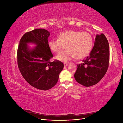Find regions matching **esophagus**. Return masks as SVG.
<instances>
[{
    "label": "esophagus",
    "mask_w": 123,
    "mask_h": 123,
    "mask_svg": "<svg viewBox=\"0 0 123 123\" xmlns=\"http://www.w3.org/2000/svg\"><path fill=\"white\" fill-rule=\"evenodd\" d=\"M64 66H65V67H67V66H68V63H64Z\"/></svg>",
    "instance_id": "esophagus-1"
}]
</instances>
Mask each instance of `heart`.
<instances>
[{"label":"heart","mask_w":123,"mask_h":123,"mask_svg":"<svg viewBox=\"0 0 123 123\" xmlns=\"http://www.w3.org/2000/svg\"><path fill=\"white\" fill-rule=\"evenodd\" d=\"M93 40L90 33L83 31L69 30L62 32L57 39H51L48 42L50 49L55 53H59L64 49L67 50L56 55L58 60L67 62L75 58L77 59L86 57L91 52Z\"/></svg>","instance_id":"obj_1"}]
</instances>
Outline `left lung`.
<instances>
[{
	"label": "left lung",
	"mask_w": 123,
	"mask_h": 123,
	"mask_svg": "<svg viewBox=\"0 0 123 123\" xmlns=\"http://www.w3.org/2000/svg\"><path fill=\"white\" fill-rule=\"evenodd\" d=\"M109 46L106 36H96L90 55L78 64L74 78L78 83L90 87L98 83L105 75L109 64Z\"/></svg>",
	"instance_id": "obj_1"
}]
</instances>
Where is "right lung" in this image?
I'll list each match as a JSON object with an SVG mask.
<instances>
[{
  "label": "right lung",
  "mask_w": 123,
  "mask_h": 123,
  "mask_svg": "<svg viewBox=\"0 0 123 123\" xmlns=\"http://www.w3.org/2000/svg\"><path fill=\"white\" fill-rule=\"evenodd\" d=\"M50 32L43 29H36L22 36L17 53L18 67L22 76L32 86L39 90H47L53 87L64 68L58 60L50 62L53 57L48 46ZM28 43L37 47L29 49Z\"/></svg>",
  "instance_id": "obj_1"
}]
</instances>
